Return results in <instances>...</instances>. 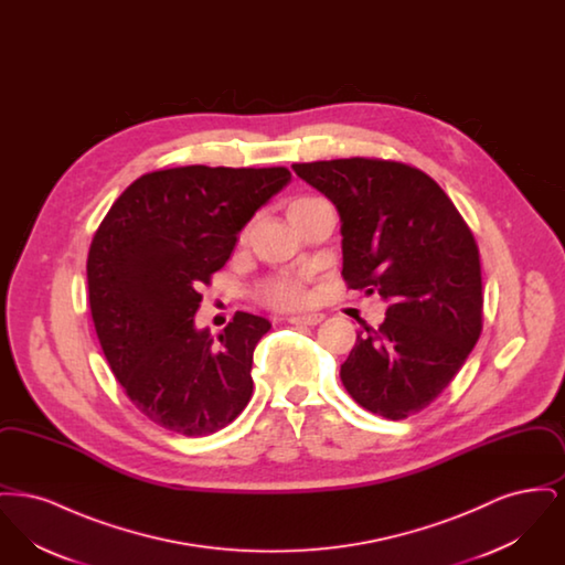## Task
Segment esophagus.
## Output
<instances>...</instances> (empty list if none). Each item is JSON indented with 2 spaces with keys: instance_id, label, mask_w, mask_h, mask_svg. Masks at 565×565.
Returning <instances> with one entry per match:
<instances>
[{
  "instance_id": "1",
  "label": "esophagus",
  "mask_w": 565,
  "mask_h": 565,
  "mask_svg": "<svg viewBox=\"0 0 565 565\" xmlns=\"http://www.w3.org/2000/svg\"><path fill=\"white\" fill-rule=\"evenodd\" d=\"M323 320L322 313H309V316H292L288 318L290 323H300V326H316Z\"/></svg>"
}]
</instances>
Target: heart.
Listing matches in <instances>:
<instances>
[{"instance_id":"heart-1","label":"heart","mask_w":565,"mask_h":565,"mask_svg":"<svg viewBox=\"0 0 565 565\" xmlns=\"http://www.w3.org/2000/svg\"><path fill=\"white\" fill-rule=\"evenodd\" d=\"M313 201H318V196H298V199L290 203L288 212H295L298 207H305V205H309ZM260 292H263V298L275 309H296V307L307 302L305 279L295 277V275H277V277H273L263 286Z\"/></svg>"}]
</instances>
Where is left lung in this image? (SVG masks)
Returning <instances> with one entry per match:
<instances>
[{
    "label": "left lung",
    "mask_w": 565,
    "mask_h": 565,
    "mask_svg": "<svg viewBox=\"0 0 565 565\" xmlns=\"http://www.w3.org/2000/svg\"><path fill=\"white\" fill-rule=\"evenodd\" d=\"M292 169L339 210L345 284L387 300L379 328L362 323L341 381L362 408L406 419L443 394L481 337L475 235L413 164L353 157Z\"/></svg>",
    "instance_id": "obj_1"
}]
</instances>
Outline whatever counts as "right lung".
<instances>
[{
	"label": "right lung",
	"mask_w": 565,
	"mask_h": 565,
	"mask_svg": "<svg viewBox=\"0 0 565 565\" xmlns=\"http://www.w3.org/2000/svg\"><path fill=\"white\" fill-rule=\"evenodd\" d=\"M288 182L286 167L152 171L114 201L90 242L88 302L102 350L137 411L164 430L210 436L252 398L254 350L269 320L237 311L214 341L194 328V313L243 226Z\"/></svg>",
	"instance_id": "add662e5"
}]
</instances>
